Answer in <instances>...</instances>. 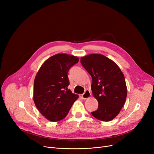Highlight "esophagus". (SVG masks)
I'll use <instances>...</instances> for the list:
<instances>
[{
	"label": "esophagus",
	"instance_id": "obj_1",
	"mask_svg": "<svg viewBox=\"0 0 154 154\" xmlns=\"http://www.w3.org/2000/svg\"><path fill=\"white\" fill-rule=\"evenodd\" d=\"M91 96V92L89 91H85V92L82 95V98L83 99H87L88 98H90Z\"/></svg>",
	"mask_w": 154,
	"mask_h": 154
}]
</instances>
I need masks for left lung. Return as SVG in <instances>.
I'll return each instance as SVG.
<instances>
[{
  "mask_svg": "<svg viewBox=\"0 0 154 154\" xmlns=\"http://www.w3.org/2000/svg\"><path fill=\"white\" fill-rule=\"evenodd\" d=\"M80 63L92 77L91 89L99 102L92 115L105 122L113 120L126 100L127 89L122 72L114 61L101 54L82 57Z\"/></svg>",
  "mask_w": 154,
  "mask_h": 154,
  "instance_id": "1",
  "label": "left lung"
}]
</instances>
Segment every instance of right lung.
Instances as JSON below:
<instances>
[{
	"label": "right lung",
	"mask_w": 154,
	"mask_h": 154,
	"mask_svg": "<svg viewBox=\"0 0 154 154\" xmlns=\"http://www.w3.org/2000/svg\"><path fill=\"white\" fill-rule=\"evenodd\" d=\"M78 57L57 54L46 60L35 77L34 101L38 111L47 120L57 122L67 116L79 95L67 87L69 69L79 62Z\"/></svg>",
	"instance_id": "obj_1"
}]
</instances>
